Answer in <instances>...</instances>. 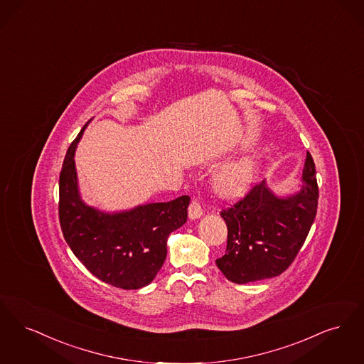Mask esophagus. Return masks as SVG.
<instances>
[{"mask_svg":"<svg viewBox=\"0 0 364 364\" xmlns=\"http://www.w3.org/2000/svg\"><path fill=\"white\" fill-rule=\"evenodd\" d=\"M189 218L190 219H198L203 215V206L201 203L197 198H193V201L189 205Z\"/></svg>","mask_w":364,"mask_h":364,"instance_id":"34e87169","label":"esophagus"}]
</instances>
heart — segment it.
Segmentation results:
<instances>
[{
	"instance_id": "b5f03b06",
	"label": "heart",
	"mask_w": 364,
	"mask_h": 364,
	"mask_svg": "<svg viewBox=\"0 0 364 364\" xmlns=\"http://www.w3.org/2000/svg\"><path fill=\"white\" fill-rule=\"evenodd\" d=\"M255 175V160L252 156L228 161L222 166L212 179L213 189L218 196L227 200L242 197L250 189Z\"/></svg>"
}]
</instances>
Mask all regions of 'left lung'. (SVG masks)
Listing matches in <instances>:
<instances>
[{
	"instance_id": "left-lung-1",
	"label": "left lung",
	"mask_w": 364,
	"mask_h": 364,
	"mask_svg": "<svg viewBox=\"0 0 364 364\" xmlns=\"http://www.w3.org/2000/svg\"><path fill=\"white\" fill-rule=\"evenodd\" d=\"M318 206L316 164L307 151L299 193L277 198L265 181L224 208L225 254L216 259L232 283L246 284L282 274L294 262L314 223Z\"/></svg>"
}]
</instances>
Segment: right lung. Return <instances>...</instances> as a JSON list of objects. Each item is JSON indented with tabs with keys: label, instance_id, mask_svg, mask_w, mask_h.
Masks as SVG:
<instances>
[{
	"label": "right lung",
	"instance_id": "1",
	"mask_svg": "<svg viewBox=\"0 0 364 364\" xmlns=\"http://www.w3.org/2000/svg\"><path fill=\"white\" fill-rule=\"evenodd\" d=\"M87 125L69 145L60 174L58 216L73 254L99 280L122 289L149 284L167 255V237L188 220L189 196L170 203L103 213L80 200L75 149Z\"/></svg>",
	"mask_w": 364,
	"mask_h": 364
}]
</instances>
